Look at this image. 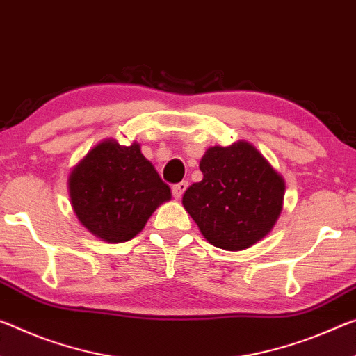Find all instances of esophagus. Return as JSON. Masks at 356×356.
Instances as JSON below:
<instances>
[{
	"mask_svg": "<svg viewBox=\"0 0 356 356\" xmlns=\"http://www.w3.org/2000/svg\"><path fill=\"white\" fill-rule=\"evenodd\" d=\"M187 187H188V182H185V180H182V182H179L176 185H172L174 198H176V200L182 198V195L185 193V190H187Z\"/></svg>",
	"mask_w": 356,
	"mask_h": 356,
	"instance_id": "obj_1",
	"label": "esophagus"
}]
</instances>
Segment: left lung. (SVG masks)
<instances>
[{
  "instance_id": "obj_1",
  "label": "left lung",
  "mask_w": 356,
  "mask_h": 356,
  "mask_svg": "<svg viewBox=\"0 0 356 356\" xmlns=\"http://www.w3.org/2000/svg\"><path fill=\"white\" fill-rule=\"evenodd\" d=\"M202 180L190 185L182 204L207 242L244 250L261 241L282 212L285 182L252 144L209 147L200 161Z\"/></svg>"
}]
</instances>
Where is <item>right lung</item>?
Returning <instances> with one entry per match:
<instances>
[{"instance_id": "right-lung-1", "label": "right lung", "mask_w": 356, "mask_h": 356, "mask_svg": "<svg viewBox=\"0 0 356 356\" xmlns=\"http://www.w3.org/2000/svg\"><path fill=\"white\" fill-rule=\"evenodd\" d=\"M72 209L83 227L106 242L133 239L155 209L171 200L140 145L106 139L88 152L67 179Z\"/></svg>"}]
</instances>
